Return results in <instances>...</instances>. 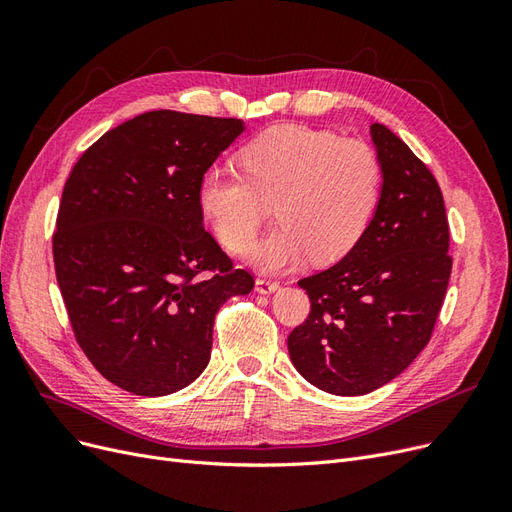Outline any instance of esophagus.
Segmentation results:
<instances>
[{
  "label": "esophagus",
  "instance_id": "1",
  "mask_svg": "<svg viewBox=\"0 0 512 512\" xmlns=\"http://www.w3.org/2000/svg\"><path fill=\"white\" fill-rule=\"evenodd\" d=\"M277 288H280V282L269 280V277H258V280H256V290H258L260 294H271V292H275Z\"/></svg>",
  "mask_w": 512,
  "mask_h": 512
}]
</instances>
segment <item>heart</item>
<instances>
[{
    "label": "heart",
    "instance_id": "obj_1",
    "mask_svg": "<svg viewBox=\"0 0 512 512\" xmlns=\"http://www.w3.org/2000/svg\"><path fill=\"white\" fill-rule=\"evenodd\" d=\"M243 173L209 166L196 188L200 215L228 252L250 247L273 205L275 232L254 245L262 271H286L312 256L316 265L344 258L359 243L380 196L376 151L329 130L282 126L247 143Z\"/></svg>",
    "mask_w": 512,
    "mask_h": 512
}]
</instances>
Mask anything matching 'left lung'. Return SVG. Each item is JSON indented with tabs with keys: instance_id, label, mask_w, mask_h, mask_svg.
<instances>
[{
	"instance_id": "obj_1",
	"label": "left lung",
	"mask_w": 512,
	"mask_h": 512,
	"mask_svg": "<svg viewBox=\"0 0 512 512\" xmlns=\"http://www.w3.org/2000/svg\"><path fill=\"white\" fill-rule=\"evenodd\" d=\"M371 141L382 168L374 218L337 265L299 280L312 309L288 335L299 374L342 397L380 389L416 359L453 269L436 177L382 123L371 126Z\"/></svg>"
}]
</instances>
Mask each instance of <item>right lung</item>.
<instances>
[{
	"label": "right lung",
	"mask_w": 512,
	"mask_h": 512,
	"mask_svg": "<svg viewBox=\"0 0 512 512\" xmlns=\"http://www.w3.org/2000/svg\"><path fill=\"white\" fill-rule=\"evenodd\" d=\"M235 117L149 111L91 145L61 194L53 260L76 342L119 389L162 397L209 363L218 309L254 288L203 226L196 188Z\"/></svg>",
	"instance_id": "right-lung-1"
}]
</instances>
